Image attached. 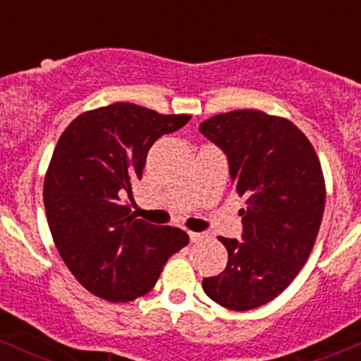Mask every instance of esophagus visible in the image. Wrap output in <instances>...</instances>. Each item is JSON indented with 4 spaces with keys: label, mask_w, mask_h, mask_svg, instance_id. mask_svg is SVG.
I'll return each instance as SVG.
<instances>
[{
    "label": "esophagus",
    "mask_w": 361,
    "mask_h": 361,
    "mask_svg": "<svg viewBox=\"0 0 361 361\" xmlns=\"http://www.w3.org/2000/svg\"><path fill=\"white\" fill-rule=\"evenodd\" d=\"M188 235H190L192 243H201V241H204V239L209 238V235L202 234V232H188Z\"/></svg>",
    "instance_id": "obj_1"
}]
</instances>
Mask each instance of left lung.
<instances>
[{"label": "left lung", "instance_id": "1", "mask_svg": "<svg viewBox=\"0 0 361 361\" xmlns=\"http://www.w3.org/2000/svg\"><path fill=\"white\" fill-rule=\"evenodd\" d=\"M228 162L232 188L245 197L241 241L224 272L202 279L211 300L250 311L278 297L307 260L325 209V181L314 148L290 120L258 110L211 116L199 127Z\"/></svg>", "mask_w": 361, "mask_h": 361}]
</instances>
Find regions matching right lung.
Returning <instances> with one entry per match:
<instances>
[{
	"mask_svg": "<svg viewBox=\"0 0 361 361\" xmlns=\"http://www.w3.org/2000/svg\"><path fill=\"white\" fill-rule=\"evenodd\" d=\"M190 115L115 103L76 116L57 141L43 185L47 220L78 283L110 302L148 293L188 234L136 218L123 199L143 176L148 150Z\"/></svg>",
	"mask_w": 361,
	"mask_h": 361,
	"instance_id": "obj_1",
	"label": "right lung"
}]
</instances>
